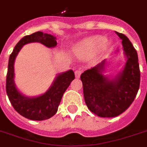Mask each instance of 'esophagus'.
<instances>
[{"instance_id":"1","label":"esophagus","mask_w":147,"mask_h":147,"mask_svg":"<svg viewBox=\"0 0 147 147\" xmlns=\"http://www.w3.org/2000/svg\"><path fill=\"white\" fill-rule=\"evenodd\" d=\"M82 71H81V70H76L75 71V75H76V78H79L81 75H82Z\"/></svg>"}]
</instances>
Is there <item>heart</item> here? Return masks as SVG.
Returning a JSON list of instances; mask_svg holds the SVG:
<instances>
[{
  "mask_svg": "<svg viewBox=\"0 0 147 147\" xmlns=\"http://www.w3.org/2000/svg\"><path fill=\"white\" fill-rule=\"evenodd\" d=\"M105 40L100 36H94L88 39L79 45L76 49V53L80 56H90L96 53L103 45Z\"/></svg>",
  "mask_w": 147,
  "mask_h": 147,
  "instance_id": "b5f03b06",
  "label": "heart"
}]
</instances>
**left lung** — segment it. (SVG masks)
<instances>
[{
  "mask_svg": "<svg viewBox=\"0 0 147 147\" xmlns=\"http://www.w3.org/2000/svg\"><path fill=\"white\" fill-rule=\"evenodd\" d=\"M122 40L127 60L123 71L109 80L103 76L105 60L81 75L88 108L101 117H114L124 112L137 96L140 83L137 53L129 39L116 32Z\"/></svg>",
  "mask_w": 147,
  "mask_h": 147,
  "instance_id": "obj_1",
  "label": "left lung"
}]
</instances>
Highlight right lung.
<instances>
[{
  "label": "right lung",
  "instance_id": "right-lung-1",
  "mask_svg": "<svg viewBox=\"0 0 147 147\" xmlns=\"http://www.w3.org/2000/svg\"><path fill=\"white\" fill-rule=\"evenodd\" d=\"M55 39L50 34L40 31L25 36L16 45L9 58L6 79V92L8 98L13 108L20 115L32 121L47 120L55 115L64 92L75 79V73L72 70H69L60 74L45 94L36 98H27L23 95L14 85L13 64L15 58L23 46L26 43L38 42L50 48L57 45Z\"/></svg>",
  "mask_w": 147,
  "mask_h": 147
}]
</instances>
